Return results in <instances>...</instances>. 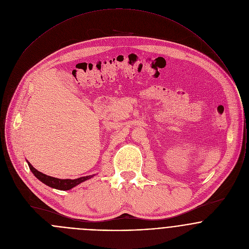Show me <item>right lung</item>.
<instances>
[{"label": "right lung", "instance_id": "add662e5", "mask_svg": "<svg viewBox=\"0 0 249 249\" xmlns=\"http://www.w3.org/2000/svg\"><path fill=\"white\" fill-rule=\"evenodd\" d=\"M27 163L32 171V173L35 175L38 180H40L42 183L46 184L47 186L56 189V190H60V191H68L71 190L73 187L77 186L78 184L90 179V178L95 177L96 175H92V176H87V177H82V178H75V179H60V178H53V177H49L45 174H42L41 172H38L36 168H34L32 166V164L27 160Z\"/></svg>", "mask_w": 249, "mask_h": 249}]
</instances>
